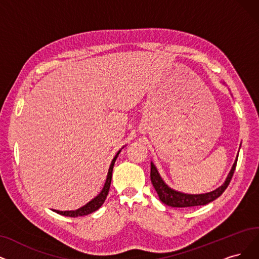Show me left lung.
<instances>
[{"instance_id": "obj_1", "label": "left lung", "mask_w": 259, "mask_h": 259, "mask_svg": "<svg viewBox=\"0 0 259 259\" xmlns=\"http://www.w3.org/2000/svg\"><path fill=\"white\" fill-rule=\"evenodd\" d=\"M237 160H238V155L223 185H221L220 187L217 188L215 190L207 193L188 194V193H183L170 188L169 186L163 182V180L161 179L156 167H155L153 162H151V182L159 196V200L163 204L171 206V207H192V206L206 205L214 201L215 199H218L219 196L225 191V189L227 188V186L230 185V182L233 178V174L236 169Z\"/></svg>"}]
</instances>
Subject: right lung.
<instances>
[{
    "label": "right lung",
    "instance_id": "obj_1",
    "mask_svg": "<svg viewBox=\"0 0 259 259\" xmlns=\"http://www.w3.org/2000/svg\"><path fill=\"white\" fill-rule=\"evenodd\" d=\"M123 149V148H122ZM121 152V150L116 154V156L113 157L111 163H110V167L107 173V178H106V182L104 184V187H103L102 191L96 196L95 199H92L89 203H87L86 205L82 206V207L76 209V210H66V211H60V210H56L54 209L53 211L59 213V214H63L66 217H72V218H76V217H81V215H86L89 214L91 212H94L96 210H98L101 206L103 205V203L105 202L106 200V196L109 192V188H110V183H111V177H112V169H113V164H115V161L118 157L119 153Z\"/></svg>",
    "mask_w": 259,
    "mask_h": 259
}]
</instances>
